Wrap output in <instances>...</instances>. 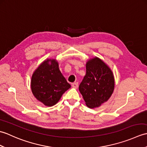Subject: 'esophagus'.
Here are the masks:
<instances>
[{
	"mask_svg": "<svg viewBox=\"0 0 147 147\" xmlns=\"http://www.w3.org/2000/svg\"><path fill=\"white\" fill-rule=\"evenodd\" d=\"M72 86H73V88H77L78 86V83H74L72 84Z\"/></svg>",
	"mask_w": 147,
	"mask_h": 147,
	"instance_id": "34e87169",
	"label": "esophagus"
}]
</instances>
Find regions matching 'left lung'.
Returning <instances> with one entry per match:
<instances>
[{"label": "left lung", "mask_w": 147, "mask_h": 147, "mask_svg": "<svg viewBox=\"0 0 147 147\" xmlns=\"http://www.w3.org/2000/svg\"><path fill=\"white\" fill-rule=\"evenodd\" d=\"M114 89V78L108 65L96 57L87 61L86 74L79 86L87 107H100L111 97Z\"/></svg>", "instance_id": "obj_1"}]
</instances>
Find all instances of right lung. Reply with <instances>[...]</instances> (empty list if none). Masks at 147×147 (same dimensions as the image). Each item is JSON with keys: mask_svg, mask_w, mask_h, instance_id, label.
<instances>
[{"mask_svg": "<svg viewBox=\"0 0 147 147\" xmlns=\"http://www.w3.org/2000/svg\"><path fill=\"white\" fill-rule=\"evenodd\" d=\"M71 87L59 68L55 59H47L34 71L31 88L35 98L49 107L55 105Z\"/></svg>", "mask_w": 147, "mask_h": 147, "instance_id": "right-lung-1", "label": "right lung"}]
</instances>
